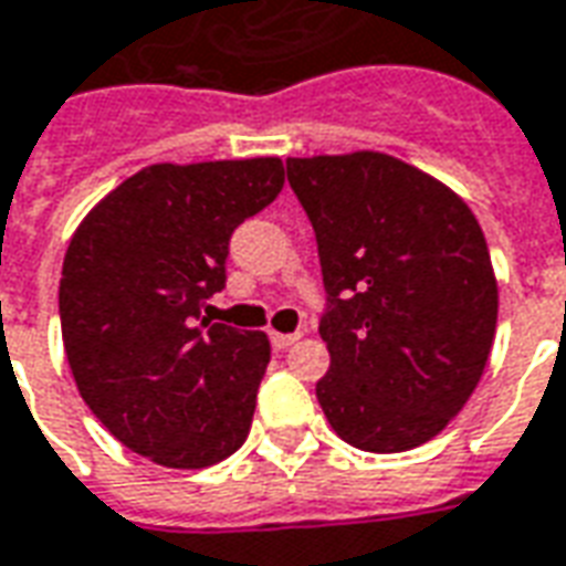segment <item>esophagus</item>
Wrapping results in <instances>:
<instances>
[{"mask_svg": "<svg viewBox=\"0 0 566 566\" xmlns=\"http://www.w3.org/2000/svg\"><path fill=\"white\" fill-rule=\"evenodd\" d=\"M270 339H272V349H287V346H294L296 339H300V334H275V331H272L270 334Z\"/></svg>", "mask_w": 566, "mask_h": 566, "instance_id": "esophagus-1", "label": "esophagus"}]
</instances>
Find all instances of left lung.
Here are the masks:
<instances>
[{
	"mask_svg": "<svg viewBox=\"0 0 566 566\" xmlns=\"http://www.w3.org/2000/svg\"><path fill=\"white\" fill-rule=\"evenodd\" d=\"M310 214L331 310V370L315 395L352 448L401 453L432 441L490 358L500 291L465 201L407 161L358 149L287 159Z\"/></svg>",
	"mask_w": 566,
	"mask_h": 566,
	"instance_id": "left-lung-1",
	"label": "left lung"
}]
</instances>
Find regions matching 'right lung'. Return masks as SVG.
I'll use <instances>...</instances> for the list:
<instances>
[{
	"label": "right lung",
	"mask_w": 566,
	"mask_h": 566,
	"mask_svg": "<svg viewBox=\"0 0 566 566\" xmlns=\"http://www.w3.org/2000/svg\"><path fill=\"white\" fill-rule=\"evenodd\" d=\"M284 187L282 159L149 165L78 223L61 334L78 395L134 453L205 469L242 448L270 365L263 331L201 318L227 284L232 229Z\"/></svg>",
	"instance_id": "obj_1"
}]
</instances>
